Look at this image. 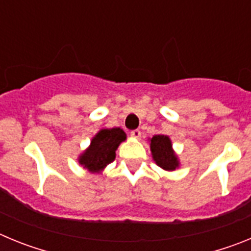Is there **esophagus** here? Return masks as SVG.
Returning <instances> with one entry per match:
<instances>
[{
  "label": "esophagus",
  "mask_w": 251,
  "mask_h": 251,
  "mask_svg": "<svg viewBox=\"0 0 251 251\" xmlns=\"http://www.w3.org/2000/svg\"><path fill=\"white\" fill-rule=\"evenodd\" d=\"M141 130L139 129H136V130H132V132H130V137H132V138H134V139H139L141 138Z\"/></svg>",
  "instance_id": "34e87169"
}]
</instances>
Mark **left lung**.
Returning a JSON list of instances; mask_svg holds the SVG:
<instances>
[{"label": "left lung", "instance_id": "1", "mask_svg": "<svg viewBox=\"0 0 251 251\" xmlns=\"http://www.w3.org/2000/svg\"><path fill=\"white\" fill-rule=\"evenodd\" d=\"M148 141L152 158L158 167L165 171H175L179 167V159L174 151L170 137L165 134H156Z\"/></svg>", "mask_w": 251, "mask_h": 251}]
</instances>
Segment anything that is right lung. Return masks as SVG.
<instances>
[{
    "instance_id": "right-lung-1",
    "label": "right lung",
    "mask_w": 251,
    "mask_h": 251,
    "mask_svg": "<svg viewBox=\"0 0 251 251\" xmlns=\"http://www.w3.org/2000/svg\"><path fill=\"white\" fill-rule=\"evenodd\" d=\"M127 134L121 128H103L90 141L89 147L77 157L79 165L90 174H100L115 159V151Z\"/></svg>"
}]
</instances>
